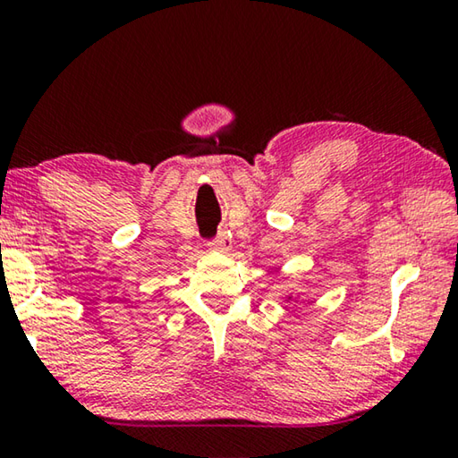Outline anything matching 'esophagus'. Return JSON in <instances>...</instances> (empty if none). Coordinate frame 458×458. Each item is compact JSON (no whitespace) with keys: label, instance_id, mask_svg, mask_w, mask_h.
<instances>
[{"label":"esophagus","instance_id":"esophagus-1","mask_svg":"<svg viewBox=\"0 0 458 458\" xmlns=\"http://www.w3.org/2000/svg\"><path fill=\"white\" fill-rule=\"evenodd\" d=\"M232 246V240L228 234H220L218 238H214L210 242V250L214 252H228Z\"/></svg>","mask_w":458,"mask_h":458}]
</instances>
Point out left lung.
Returning <instances> with one entry per match:
<instances>
[{"instance_id":"left-lung-1","label":"left lung","mask_w":458,"mask_h":458,"mask_svg":"<svg viewBox=\"0 0 458 458\" xmlns=\"http://www.w3.org/2000/svg\"><path fill=\"white\" fill-rule=\"evenodd\" d=\"M291 299H293V297H291V294H289V297H286V301H291Z\"/></svg>"}]
</instances>
